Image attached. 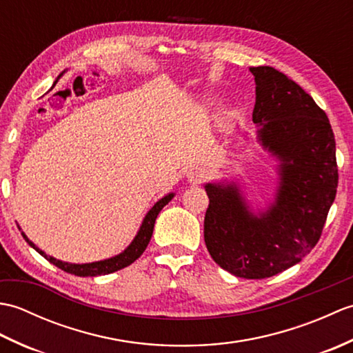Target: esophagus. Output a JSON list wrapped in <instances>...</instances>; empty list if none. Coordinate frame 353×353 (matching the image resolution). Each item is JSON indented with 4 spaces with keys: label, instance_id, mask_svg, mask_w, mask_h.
<instances>
[{
    "label": "esophagus",
    "instance_id": "1",
    "mask_svg": "<svg viewBox=\"0 0 353 353\" xmlns=\"http://www.w3.org/2000/svg\"><path fill=\"white\" fill-rule=\"evenodd\" d=\"M205 171L199 167H191L186 171V179H188L190 183H201L205 181Z\"/></svg>",
    "mask_w": 353,
    "mask_h": 353
}]
</instances>
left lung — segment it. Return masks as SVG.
Returning a JSON list of instances; mask_svg holds the SVG:
<instances>
[{
    "instance_id": "1",
    "label": "left lung",
    "mask_w": 353,
    "mask_h": 353,
    "mask_svg": "<svg viewBox=\"0 0 353 353\" xmlns=\"http://www.w3.org/2000/svg\"><path fill=\"white\" fill-rule=\"evenodd\" d=\"M250 72L256 83V139L279 161V182L274 200L258 212L238 183H206L205 243L223 270L264 279L296 265L319 243L339 168L331 123L312 97L272 66Z\"/></svg>"
}]
</instances>
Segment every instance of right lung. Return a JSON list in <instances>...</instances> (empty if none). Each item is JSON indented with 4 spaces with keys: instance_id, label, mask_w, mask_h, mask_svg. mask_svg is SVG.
I'll return each instance as SVG.
<instances>
[{
    "instance_id": "right-lung-1",
    "label": "right lung",
    "mask_w": 353,
    "mask_h": 353,
    "mask_svg": "<svg viewBox=\"0 0 353 353\" xmlns=\"http://www.w3.org/2000/svg\"><path fill=\"white\" fill-rule=\"evenodd\" d=\"M174 197V192H170L167 196L162 197L159 201H156L154 206L150 209L147 212V215L144 216V220H142L141 228L138 230V234L134 235L133 241L125 247V249L119 253L115 254V256L108 258V259H103V261H97V262H88V264H71V262H65L61 259H56L50 256L45 252H42L39 247H36L30 239L27 238V235L24 232H21L22 236H24L26 241L33 247V249L42 254V256L50 261L51 264H54L56 267H59L61 270L66 273H71V274H76L80 277H86V276H101V274H109V273H114L118 272V270H121L127 265H130L132 262L137 261L144 250L147 249V245L150 243V239H152L153 235V229H154V221L157 219V215L162 211V208L165 205H168V201H171V199ZM21 229V228H19Z\"/></svg>"
}]
</instances>
